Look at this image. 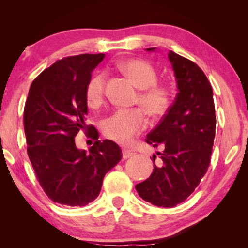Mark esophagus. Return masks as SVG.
<instances>
[{"label":"esophagus","instance_id":"34e87169","mask_svg":"<svg viewBox=\"0 0 248 248\" xmlns=\"http://www.w3.org/2000/svg\"><path fill=\"white\" fill-rule=\"evenodd\" d=\"M132 155H133V153L131 152V151L125 150V149L123 150V157H124V159H127V158H129L130 156H132Z\"/></svg>","mask_w":248,"mask_h":248}]
</instances>
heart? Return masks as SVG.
I'll return each mask as SVG.
<instances>
[{
  "mask_svg": "<svg viewBox=\"0 0 248 248\" xmlns=\"http://www.w3.org/2000/svg\"><path fill=\"white\" fill-rule=\"evenodd\" d=\"M119 68L140 89L134 103L143 108L146 114L158 119L169 112L174 102V91L169 84L157 83V71L152 64L141 59H128L120 62ZM105 97L106 77L97 73L89 79L85 86L86 103L89 107L97 109L105 103ZM143 109L134 108L115 111L103 121L102 131L105 138L121 145H129L148 125Z\"/></svg>",
  "mask_w": 248,
  "mask_h": 248,
  "instance_id": "1",
  "label": "heart"
}]
</instances>
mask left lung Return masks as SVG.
I'll use <instances>...</instances> for the list:
<instances>
[{"mask_svg":"<svg viewBox=\"0 0 248 248\" xmlns=\"http://www.w3.org/2000/svg\"><path fill=\"white\" fill-rule=\"evenodd\" d=\"M149 51L154 48H149ZM178 93L169 112L146 137L154 148L162 146L158 164L138 184L142 199L157 207L173 208L186 200L207 173L216 137L212 86L195 62L170 51Z\"/></svg>","mask_w":248,"mask_h":248,"instance_id":"left-lung-1","label":"left lung"}]
</instances>
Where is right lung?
Masks as SVG:
<instances>
[{
	"mask_svg": "<svg viewBox=\"0 0 248 248\" xmlns=\"http://www.w3.org/2000/svg\"><path fill=\"white\" fill-rule=\"evenodd\" d=\"M105 57L78 54L61 59L33 79L24 108L27 153L40 186L54 202L84 207L97 198L104 176L123 153L115 142L98 140L86 124L85 86ZM83 129L95 140L90 153L78 150L74 138Z\"/></svg>",
	"mask_w": 248,
	"mask_h": 248,
	"instance_id": "1",
	"label": "right lung"
}]
</instances>
